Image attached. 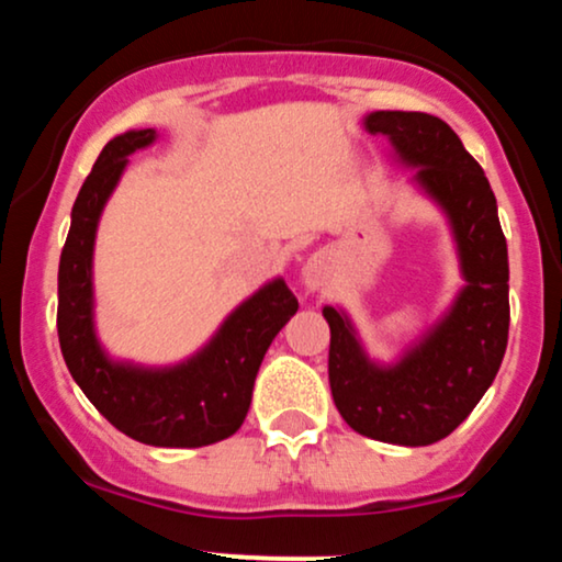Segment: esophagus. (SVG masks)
Listing matches in <instances>:
<instances>
[{
    "label": "esophagus",
    "instance_id": "obj_1",
    "mask_svg": "<svg viewBox=\"0 0 562 562\" xmlns=\"http://www.w3.org/2000/svg\"><path fill=\"white\" fill-rule=\"evenodd\" d=\"M301 277H303V285L308 290H322L327 285V277H330V267H327V259L322 254H314L308 256L306 263H303L301 269Z\"/></svg>",
    "mask_w": 562,
    "mask_h": 562
}]
</instances>
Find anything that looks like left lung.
I'll list each match as a JSON object with an SVG mask.
<instances>
[{
    "instance_id": "obj_1",
    "label": "left lung",
    "mask_w": 562,
    "mask_h": 562,
    "mask_svg": "<svg viewBox=\"0 0 562 562\" xmlns=\"http://www.w3.org/2000/svg\"><path fill=\"white\" fill-rule=\"evenodd\" d=\"M404 164L417 166V184L447 211L468 285L449 317L393 367L364 357L351 322L325 306L330 325L333 402L357 434L402 447L441 441L473 412L499 372L507 348V240L488 179L447 121L428 113L378 111L364 119Z\"/></svg>"
}]
</instances>
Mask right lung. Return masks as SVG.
I'll use <instances>...</instances> for the list:
<instances>
[{
	"instance_id": "1",
	"label": "right lung",
	"mask_w": 562,
	"mask_h": 562,
	"mask_svg": "<svg viewBox=\"0 0 562 562\" xmlns=\"http://www.w3.org/2000/svg\"><path fill=\"white\" fill-rule=\"evenodd\" d=\"M153 139V128L111 139L81 184L57 272V338L70 375L113 428L150 447H209L243 425L263 353L299 301L282 280L269 282L229 314L198 357L169 370L105 357L92 322L94 232L128 156Z\"/></svg>"
}]
</instances>
